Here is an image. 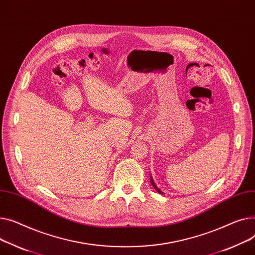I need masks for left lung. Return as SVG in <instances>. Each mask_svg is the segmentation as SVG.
<instances>
[{"label": "left lung", "instance_id": "1", "mask_svg": "<svg viewBox=\"0 0 255 255\" xmlns=\"http://www.w3.org/2000/svg\"><path fill=\"white\" fill-rule=\"evenodd\" d=\"M150 182H151L152 186L154 187V189H155L157 192H159L160 194H162V193H163V192H162V191H161V190H160V189H159V188H158V187L155 185V183H154V181H153V179H152V177H151V176H150Z\"/></svg>", "mask_w": 255, "mask_h": 255}]
</instances>
